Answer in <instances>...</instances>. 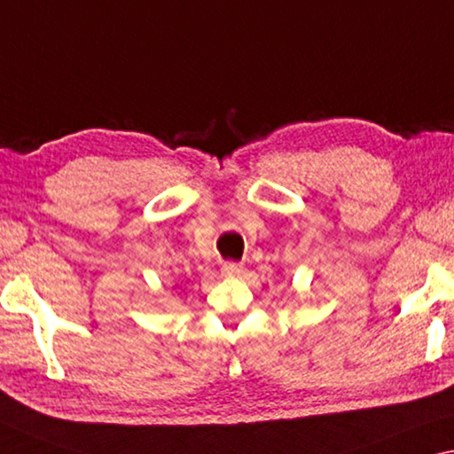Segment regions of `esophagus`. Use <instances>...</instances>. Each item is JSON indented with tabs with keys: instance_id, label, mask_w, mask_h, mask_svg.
Here are the masks:
<instances>
[{
	"instance_id": "34e87169",
	"label": "esophagus",
	"mask_w": 454,
	"mask_h": 454,
	"mask_svg": "<svg viewBox=\"0 0 454 454\" xmlns=\"http://www.w3.org/2000/svg\"><path fill=\"white\" fill-rule=\"evenodd\" d=\"M243 271H246V268H243L241 263H233V262L223 263V268H221V274L225 278H239Z\"/></svg>"
}]
</instances>
